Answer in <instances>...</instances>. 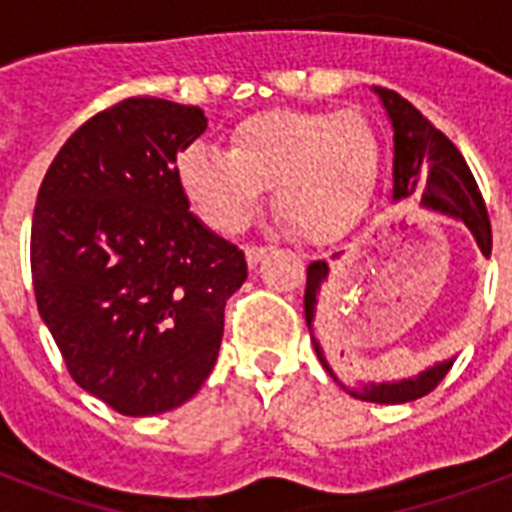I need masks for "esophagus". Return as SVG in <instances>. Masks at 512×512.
<instances>
[{"mask_svg":"<svg viewBox=\"0 0 512 512\" xmlns=\"http://www.w3.org/2000/svg\"><path fill=\"white\" fill-rule=\"evenodd\" d=\"M244 252H247V263H249V265H257V263H260V260H263V257H265V252H268V247H255V244H249V247L244 249Z\"/></svg>","mask_w":512,"mask_h":512,"instance_id":"1","label":"esophagus"}]
</instances>
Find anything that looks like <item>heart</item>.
Returning <instances> with one entry per match:
<instances>
[{"label":"heart","instance_id":"obj_1","mask_svg":"<svg viewBox=\"0 0 512 512\" xmlns=\"http://www.w3.org/2000/svg\"><path fill=\"white\" fill-rule=\"evenodd\" d=\"M377 172L380 143L356 111H260L233 127L228 151L193 143L177 156L180 188L220 233H239L276 180L281 220L329 236L364 209Z\"/></svg>","mask_w":512,"mask_h":512}]
</instances>
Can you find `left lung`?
I'll return each instance as SVG.
<instances>
[{"mask_svg": "<svg viewBox=\"0 0 512 512\" xmlns=\"http://www.w3.org/2000/svg\"><path fill=\"white\" fill-rule=\"evenodd\" d=\"M372 92L380 98L385 116H388L390 130H393V188H390V201H417L422 209L438 212V215L460 220L476 239L481 255H492V225L486 215L484 199L478 191L473 172L465 164L462 154L454 148V143L438 132L417 108L404 100L398 92L385 90V87H372ZM340 252L329 260H313L308 265V279H305V324L311 329L313 348L319 356L321 366L327 369L335 382L345 393L361 401L372 404H406L417 398L428 396L438 382L444 380L446 372L452 369L454 358L436 361L433 366H425L422 372L401 380H361L350 377L345 369L332 356L327 340L319 332V308L321 292L329 281V265L337 260Z\"/></svg>", "mask_w": 512, "mask_h": 512, "instance_id": "left-lung-1", "label": "left lung"}]
</instances>
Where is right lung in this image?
<instances>
[{
	"label": "right lung",
	"instance_id": "right-lung-1",
	"mask_svg": "<svg viewBox=\"0 0 512 512\" xmlns=\"http://www.w3.org/2000/svg\"><path fill=\"white\" fill-rule=\"evenodd\" d=\"M207 130L196 106L130 98L92 116L44 175L31 276L71 377L127 417L185 404L212 372L236 244L191 212L177 154Z\"/></svg>",
	"mask_w": 512,
	"mask_h": 512
}]
</instances>
